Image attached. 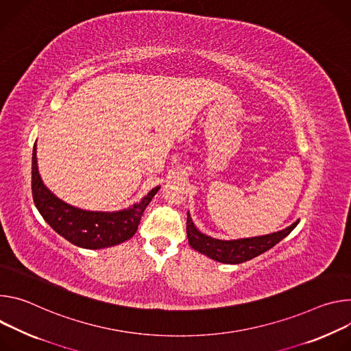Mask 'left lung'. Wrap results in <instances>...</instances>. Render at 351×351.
Returning <instances> with one entry per match:
<instances>
[{
  "instance_id": "obj_1",
  "label": "left lung",
  "mask_w": 351,
  "mask_h": 351,
  "mask_svg": "<svg viewBox=\"0 0 351 351\" xmlns=\"http://www.w3.org/2000/svg\"><path fill=\"white\" fill-rule=\"evenodd\" d=\"M298 221L300 219H297L293 224H290L289 227L280 231L270 232V234H265V236L239 239V240H219L201 232L197 228V226L193 224L191 215L188 212L186 213V237H188L189 245L193 250L209 256L210 259L221 263L237 265V263L247 262L266 252L271 247H275L278 243H280L285 237L290 234L298 224Z\"/></svg>"
}]
</instances>
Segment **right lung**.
Here are the masks:
<instances>
[{"label":"right lung","mask_w":351,"mask_h":351,"mask_svg":"<svg viewBox=\"0 0 351 351\" xmlns=\"http://www.w3.org/2000/svg\"><path fill=\"white\" fill-rule=\"evenodd\" d=\"M159 189L160 186H154L139 202L117 212H95L75 208L56 197L45 185L38 173L36 143L33 146L32 193L34 205L50 227L76 247L101 250L130 240L138 230L143 210Z\"/></svg>","instance_id":"add662e5"}]
</instances>
